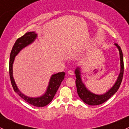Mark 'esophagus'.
Returning <instances> with one entry per match:
<instances>
[{"label": "esophagus", "instance_id": "34e87169", "mask_svg": "<svg viewBox=\"0 0 129 129\" xmlns=\"http://www.w3.org/2000/svg\"><path fill=\"white\" fill-rule=\"evenodd\" d=\"M68 74H70V75H74V71L72 70H69L68 71Z\"/></svg>", "mask_w": 129, "mask_h": 129}]
</instances>
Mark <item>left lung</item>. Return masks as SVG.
Segmentation results:
<instances>
[{
    "instance_id": "8db88e82",
    "label": "left lung",
    "mask_w": 129,
    "mask_h": 129,
    "mask_svg": "<svg viewBox=\"0 0 129 129\" xmlns=\"http://www.w3.org/2000/svg\"><path fill=\"white\" fill-rule=\"evenodd\" d=\"M115 45L118 48L119 50L120 59V72L117 78V80L115 82L114 86L109 90L108 92L105 93L104 94L97 95L90 92L89 90L85 87V85L82 82L81 77H80V68H78L77 67L75 69V77H76L75 84H76L77 87V91L79 97L87 104L90 105H97L102 104L104 102H105V101H107L109 99H110L113 95H114V93L118 90V89L120 87V85L122 80V78H123V69H124L123 54H122L120 47L116 43L115 44Z\"/></svg>"
}]
</instances>
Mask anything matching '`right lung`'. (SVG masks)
<instances>
[{"mask_svg": "<svg viewBox=\"0 0 129 129\" xmlns=\"http://www.w3.org/2000/svg\"><path fill=\"white\" fill-rule=\"evenodd\" d=\"M37 36V34L35 33V32H27L24 36H22L21 37H20L16 40L14 46H13L11 52H10V61H9V75H10L12 85L14 91L17 92L21 98H22L24 101L28 102V104L34 105V106L40 107H44L49 104L52 101L57 90L60 85L61 82L64 79L66 73L63 72H58L57 74L52 75L46 92L42 96H40L39 97H36V98L28 97L23 94L19 90L17 87L16 84H15V81H14L12 74V66L14 59H15V57L19 54V52L23 48L25 47L28 45L32 44L36 39Z\"/></svg>", "mask_w": 129, "mask_h": 129, "instance_id": "right-lung-1", "label": "right lung"}]
</instances>
